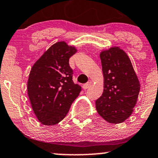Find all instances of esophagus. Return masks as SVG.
<instances>
[{
    "mask_svg": "<svg viewBox=\"0 0 158 158\" xmlns=\"http://www.w3.org/2000/svg\"><path fill=\"white\" fill-rule=\"evenodd\" d=\"M92 83L91 82V81H89V82H88L87 83H85V84L83 85V89H87L88 88H89V87L92 86Z\"/></svg>",
    "mask_w": 158,
    "mask_h": 158,
    "instance_id": "esophagus-1",
    "label": "esophagus"
}]
</instances>
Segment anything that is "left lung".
<instances>
[{
	"mask_svg": "<svg viewBox=\"0 0 158 158\" xmlns=\"http://www.w3.org/2000/svg\"><path fill=\"white\" fill-rule=\"evenodd\" d=\"M103 75V92L95 101L99 115L109 123L129 118L138 101L140 84L127 54L118 46L100 54Z\"/></svg>",
	"mask_w": 158,
	"mask_h": 158,
	"instance_id": "obj_1",
	"label": "left lung"
}]
</instances>
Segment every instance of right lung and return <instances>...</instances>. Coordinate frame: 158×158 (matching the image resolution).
<instances>
[{
    "mask_svg": "<svg viewBox=\"0 0 158 158\" xmlns=\"http://www.w3.org/2000/svg\"><path fill=\"white\" fill-rule=\"evenodd\" d=\"M77 49L60 41L44 52L31 69L27 92L40 123L53 126L66 117L81 87L72 81L69 60Z\"/></svg>",
    "mask_w": 158,
    "mask_h": 158,
    "instance_id": "1",
    "label": "right lung"
}]
</instances>
